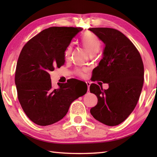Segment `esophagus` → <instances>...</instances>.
I'll return each mask as SVG.
<instances>
[{
  "mask_svg": "<svg viewBox=\"0 0 157 157\" xmlns=\"http://www.w3.org/2000/svg\"><path fill=\"white\" fill-rule=\"evenodd\" d=\"M86 84H87V86H88V92H89L90 91V83L88 82H86Z\"/></svg>",
  "mask_w": 157,
  "mask_h": 157,
  "instance_id": "obj_1",
  "label": "esophagus"
}]
</instances>
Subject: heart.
Here are the masks:
<instances>
[{
    "instance_id": "heart-1",
    "label": "heart",
    "mask_w": 157,
    "mask_h": 157,
    "mask_svg": "<svg viewBox=\"0 0 157 157\" xmlns=\"http://www.w3.org/2000/svg\"><path fill=\"white\" fill-rule=\"evenodd\" d=\"M81 43L82 46L87 50L90 55H95L101 47V42L96 34L92 32H87L83 35L81 38ZM72 51V46H69L65 52V56L66 59L69 58ZM78 74L80 76H84V73L81 70H78Z\"/></svg>"
}]
</instances>
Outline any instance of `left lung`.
<instances>
[{
	"label": "left lung",
	"mask_w": 157,
	"mask_h": 157,
	"mask_svg": "<svg viewBox=\"0 0 157 157\" xmlns=\"http://www.w3.org/2000/svg\"><path fill=\"white\" fill-rule=\"evenodd\" d=\"M89 30L105 44L102 59L94 68V79L109 84L107 90L95 84L90 86L98 98L90 113L103 124L117 125L137 105L144 83V65L137 48L121 32L109 28Z\"/></svg>",
	"instance_id": "left-lung-1"
}]
</instances>
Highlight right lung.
<instances>
[{"label":"right lung","instance_id":"add662e5","mask_svg":"<svg viewBox=\"0 0 157 157\" xmlns=\"http://www.w3.org/2000/svg\"><path fill=\"white\" fill-rule=\"evenodd\" d=\"M81 28L51 27L40 32L23 46L17 63L15 82L19 101L36 124H53L66 115L71 102L87 92H78L70 79L52 88L49 72L65 63V52ZM87 86V85H86Z\"/></svg>","mask_w":157,"mask_h":157}]
</instances>
